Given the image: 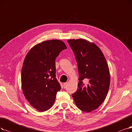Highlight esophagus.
Segmentation results:
<instances>
[{
    "label": "esophagus",
    "instance_id": "1",
    "mask_svg": "<svg viewBox=\"0 0 132 132\" xmlns=\"http://www.w3.org/2000/svg\"><path fill=\"white\" fill-rule=\"evenodd\" d=\"M67 84H68V82H64V83H63V87H64V88H66V87L67 86Z\"/></svg>",
    "mask_w": 132,
    "mask_h": 132
}]
</instances>
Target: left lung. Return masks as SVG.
I'll return each mask as SVG.
<instances>
[{
	"mask_svg": "<svg viewBox=\"0 0 132 132\" xmlns=\"http://www.w3.org/2000/svg\"><path fill=\"white\" fill-rule=\"evenodd\" d=\"M67 42L75 54L79 72L78 89L72 95L78 108L89 113L98 108L106 98L110 85L108 65L95 43L84 39Z\"/></svg>",
	"mask_w": 132,
	"mask_h": 132,
	"instance_id": "left-lung-1",
	"label": "left lung"
}]
</instances>
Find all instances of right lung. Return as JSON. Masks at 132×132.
Listing matches in <instances>:
<instances>
[{
	"instance_id": "1",
	"label": "right lung",
	"mask_w": 132,
	"mask_h": 132,
	"mask_svg": "<svg viewBox=\"0 0 132 132\" xmlns=\"http://www.w3.org/2000/svg\"><path fill=\"white\" fill-rule=\"evenodd\" d=\"M66 49L62 41H46L33 47L24 60L21 74L23 94L29 103L39 111L51 108L61 89L56 78L55 59Z\"/></svg>"
}]
</instances>
